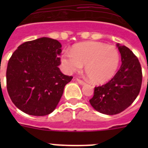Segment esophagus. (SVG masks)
Returning a JSON list of instances; mask_svg holds the SVG:
<instances>
[{
	"instance_id": "34e87169",
	"label": "esophagus",
	"mask_w": 148,
	"mask_h": 148,
	"mask_svg": "<svg viewBox=\"0 0 148 148\" xmlns=\"http://www.w3.org/2000/svg\"><path fill=\"white\" fill-rule=\"evenodd\" d=\"M76 81L78 82V83L80 84H82V85H83V84H85V82H84L83 80H82V79H80V78H77Z\"/></svg>"
}]
</instances>
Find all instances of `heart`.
<instances>
[{"label": "heart", "mask_w": 148, "mask_h": 148, "mask_svg": "<svg viewBox=\"0 0 148 148\" xmlns=\"http://www.w3.org/2000/svg\"><path fill=\"white\" fill-rule=\"evenodd\" d=\"M120 62V54L114 47L104 43L88 41L73 47L70 53L61 57L66 73L78 71L84 64V71L91 82L101 84L114 76Z\"/></svg>", "instance_id": "heart-1"}]
</instances>
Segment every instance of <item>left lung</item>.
<instances>
[{"label":"left lung","instance_id":"8db88e82","mask_svg":"<svg viewBox=\"0 0 148 148\" xmlns=\"http://www.w3.org/2000/svg\"><path fill=\"white\" fill-rule=\"evenodd\" d=\"M117 47L121 57L120 69L110 82L95 87L90 99L94 109L107 115L118 114L131 105L140 92L142 82L138 58L125 46Z\"/></svg>","mask_w":148,"mask_h":148}]
</instances>
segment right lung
I'll list each match as a JSON object with an SVG mask.
<instances>
[{
	"mask_svg": "<svg viewBox=\"0 0 148 148\" xmlns=\"http://www.w3.org/2000/svg\"><path fill=\"white\" fill-rule=\"evenodd\" d=\"M61 44L40 38L21 44L9 60L6 88L13 104L23 113L36 116L56 109L73 76L58 68Z\"/></svg>",
	"mask_w": 148,
	"mask_h": 148,
	"instance_id": "add662e5",
	"label": "right lung"
}]
</instances>
